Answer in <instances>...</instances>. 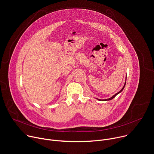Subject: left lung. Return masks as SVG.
<instances>
[{"label": "left lung", "mask_w": 154, "mask_h": 154, "mask_svg": "<svg viewBox=\"0 0 154 154\" xmlns=\"http://www.w3.org/2000/svg\"><path fill=\"white\" fill-rule=\"evenodd\" d=\"M125 85H126V82H125V84L124 87H122V89H121V90H120L119 92H118L117 94H115V95H113L112 97H111L110 98H109V99H106V100H99V99H98V100H99L100 101H109V100H112V99H113V98H115V97H116V95H117L118 94H119L120 92H121V91L122 90L124 89V88H125Z\"/></svg>", "instance_id": "1"}]
</instances>
